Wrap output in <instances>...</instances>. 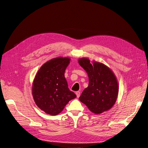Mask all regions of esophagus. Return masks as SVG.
<instances>
[{"label": "esophagus", "instance_id": "esophagus-1", "mask_svg": "<svg viewBox=\"0 0 148 148\" xmlns=\"http://www.w3.org/2000/svg\"><path fill=\"white\" fill-rule=\"evenodd\" d=\"M75 94H76V95H77V98H79V97L80 96V92H79V91H77V92H76Z\"/></svg>", "mask_w": 148, "mask_h": 148}]
</instances>
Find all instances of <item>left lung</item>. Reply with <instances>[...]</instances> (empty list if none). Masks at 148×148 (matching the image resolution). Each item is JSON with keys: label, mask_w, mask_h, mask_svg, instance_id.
I'll list each match as a JSON object with an SVG mask.
<instances>
[{"label": "left lung", "mask_w": 148, "mask_h": 148, "mask_svg": "<svg viewBox=\"0 0 148 148\" xmlns=\"http://www.w3.org/2000/svg\"><path fill=\"white\" fill-rule=\"evenodd\" d=\"M78 62L89 77L88 86L83 91L79 100L93 113L101 114L110 110L119 93V84L114 73L101 62H90L88 58H79Z\"/></svg>", "instance_id": "obj_1"}]
</instances>
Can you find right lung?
<instances>
[{"label":"right lung","mask_w":148,"mask_h":148,"mask_svg":"<svg viewBox=\"0 0 148 148\" xmlns=\"http://www.w3.org/2000/svg\"><path fill=\"white\" fill-rule=\"evenodd\" d=\"M70 60L68 57L51 59L41 66L35 76L32 96L36 106L47 114H59L69 101L76 97L69 89L65 77Z\"/></svg>","instance_id":"1"}]
</instances>
